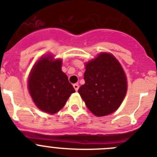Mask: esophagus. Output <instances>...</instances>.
Here are the masks:
<instances>
[{
    "label": "esophagus",
    "mask_w": 157,
    "mask_h": 157,
    "mask_svg": "<svg viewBox=\"0 0 157 157\" xmlns=\"http://www.w3.org/2000/svg\"><path fill=\"white\" fill-rule=\"evenodd\" d=\"M73 88H74V89L76 91H78V89H79V85H78V84H74V85H73Z\"/></svg>",
    "instance_id": "1"
}]
</instances>
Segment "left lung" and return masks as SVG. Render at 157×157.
<instances>
[{
  "label": "left lung",
  "mask_w": 157,
  "mask_h": 157,
  "mask_svg": "<svg viewBox=\"0 0 157 157\" xmlns=\"http://www.w3.org/2000/svg\"><path fill=\"white\" fill-rule=\"evenodd\" d=\"M84 79L78 93L91 113L104 117L120 107L127 93V79L113 54L101 52L86 63Z\"/></svg>",
  "instance_id": "left-lung-1"
}]
</instances>
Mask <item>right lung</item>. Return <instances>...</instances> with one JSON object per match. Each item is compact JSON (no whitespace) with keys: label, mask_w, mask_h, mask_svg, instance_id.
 I'll use <instances>...</instances> for the list:
<instances>
[{"label":"right lung","mask_w":157,"mask_h":157,"mask_svg":"<svg viewBox=\"0 0 157 157\" xmlns=\"http://www.w3.org/2000/svg\"><path fill=\"white\" fill-rule=\"evenodd\" d=\"M62 60H53L52 56H42L30 72L28 87L33 101L38 109L54 114L66 103L75 93L68 76L61 70Z\"/></svg>","instance_id":"add662e5"}]
</instances>
